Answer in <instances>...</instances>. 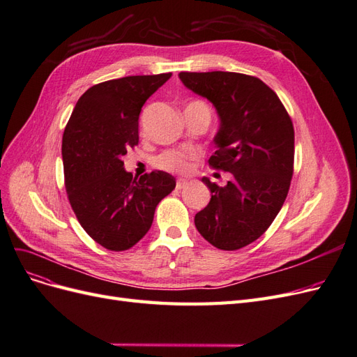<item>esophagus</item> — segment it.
Returning <instances> with one entry per match:
<instances>
[{
  "label": "esophagus",
  "instance_id": "1",
  "mask_svg": "<svg viewBox=\"0 0 357 357\" xmlns=\"http://www.w3.org/2000/svg\"><path fill=\"white\" fill-rule=\"evenodd\" d=\"M188 186V180L186 178H177V183H176V188L177 189H183Z\"/></svg>",
  "mask_w": 357,
  "mask_h": 357
}]
</instances>
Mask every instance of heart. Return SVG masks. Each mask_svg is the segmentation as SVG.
Here are the masks:
<instances>
[{
	"instance_id": "obj_1",
	"label": "heart",
	"mask_w": 357,
	"mask_h": 357,
	"mask_svg": "<svg viewBox=\"0 0 357 357\" xmlns=\"http://www.w3.org/2000/svg\"><path fill=\"white\" fill-rule=\"evenodd\" d=\"M197 109H202L210 112L208 105L202 102V101H190L185 112L189 110H197ZM193 158L192 153H183V152H176V150H168V152H164L158 155L153 159V165L159 169L164 171H172V172H183L186 171L189 167V160Z\"/></svg>"
}]
</instances>
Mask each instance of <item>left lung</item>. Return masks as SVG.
<instances>
[{
	"instance_id": "1",
	"label": "left lung",
	"mask_w": 357,
	"mask_h": 357,
	"mask_svg": "<svg viewBox=\"0 0 357 357\" xmlns=\"http://www.w3.org/2000/svg\"><path fill=\"white\" fill-rule=\"evenodd\" d=\"M178 77L218 110V150L208 164L232 174L225 186L202 177L211 199L197 213L195 226L214 247L236 250L256 241L283 207L294 176V123L277 93L253 75L211 71Z\"/></svg>"
}]
</instances>
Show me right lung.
Masks as SVG:
<instances>
[{
  "label": "right lung",
  "instance_id": "obj_1",
  "mask_svg": "<svg viewBox=\"0 0 357 357\" xmlns=\"http://www.w3.org/2000/svg\"><path fill=\"white\" fill-rule=\"evenodd\" d=\"M171 73L129 75L92 86L75 104L62 137V162L71 208L82 228L107 250L135 245L153 222L156 205L176 178L152 171L139 180L122 156L138 144L142 107Z\"/></svg>",
  "mask_w": 357,
  "mask_h": 357
}]
</instances>
